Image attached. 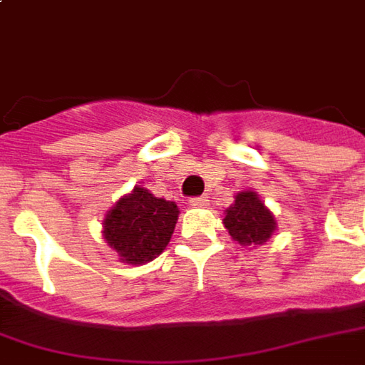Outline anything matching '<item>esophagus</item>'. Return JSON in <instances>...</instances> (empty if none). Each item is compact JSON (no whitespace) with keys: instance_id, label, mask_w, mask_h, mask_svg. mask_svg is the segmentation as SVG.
Wrapping results in <instances>:
<instances>
[{"instance_id":"34e87169","label":"esophagus","mask_w":365,"mask_h":365,"mask_svg":"<svg viewBox=\"0 0 365 365\" xmlns=\"http://www.w3.org/2000/svg\"><path fill=\"white\" fill-rule=\"evenodd\" d=\"M190 205L191 207H207L209 200L205 197V195H201V197H193V200H190Z\"/></svg>"}]
</instances>
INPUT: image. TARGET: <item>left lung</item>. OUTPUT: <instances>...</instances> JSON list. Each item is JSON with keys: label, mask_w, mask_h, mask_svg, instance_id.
Listing matches in <instances>:
<instances>
[{"label": "left lung", "mask_w": 365, "mask_h": 365, "mask_svg": "<svg viewBox=\"0 0 365 365\" xmlns=\"http://www.w3.org/2000/svg\"><path fill=\"white\" fill-rule=\"evenodd\" d=\"M223 225L241 247H259L274 235L277 219L257 191L245 190L239 191L235 201L225 209Z\"/></svg>", "instance_id": "left-lung-1"}]
</instances>
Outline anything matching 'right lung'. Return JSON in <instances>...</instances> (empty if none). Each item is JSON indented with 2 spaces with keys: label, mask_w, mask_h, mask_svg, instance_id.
<instances>
[{
  "label": "right lung",
  "mask_w": 365,
  "mask_h": 365,
  "mask_svg": "<svg viewBox=\"0 0 365 365\" xmlns=\"http://www.w3.org/2000/svg\"><path fill=\"white\" fill-rule=\"evenodd\" d=\"M180 209L175 201L156 197L142 185L122 195L104 215L103 237L106 245L126 264H146L164 251Z\"/></svg>",
  "instance_id": "add662e5"
}]
</instances>
